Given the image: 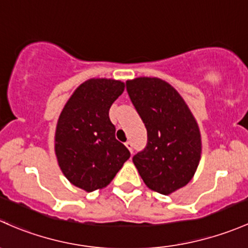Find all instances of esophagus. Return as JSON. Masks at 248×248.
Returning a JSON list of instances; mask_svg holds the SVG:
<instances>
[{
	"mask_svg": "<svg viewBox=\"0 0 248 248\" xmlns=\"http://www.w3.org/2000/svg\"><path fill=\"white\" fill-rule=\"evenodd\" d=\"M125 145H126L127 149H129L130 152L132 153V142H131V141H127L126 143H125Z\"/></svg>",
	"mask_w": 248,
	"mask_h": 248,
	"instance_id": "esophagus-1",
	"label": "esophagus"
}]
</instances>
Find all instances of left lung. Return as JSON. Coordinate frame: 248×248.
Returning <instances> with one entry per match:
<instances>
[{"label":"left lung","instance_id":"obj_1","mask_svg":"<svg viewBox=\"0 0 248 248\" xmlns=\"http://www.w3.org/2000/svg\"><path fill=\"white\" fill-rule=\"evenodd\" d=\"M126 91L148 135L147 147L132 161L150 190L170 195L190 183L200 165L197 122L177 89L161 78L127 80Z\"/></svg>","mask_w":248,"mask_h":248}]
</instances>
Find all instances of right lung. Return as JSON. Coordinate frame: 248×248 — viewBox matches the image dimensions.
I'll return each instance as SVG.
<instances>
[{
	"instance_id": "add662e5",
	"label": "right lung",
	"mask_w": 248,
	"mask_h": 248,
	"mask_svg": "<svg viewBox=\"0 0 248 248\" xmlns=\"http://www.w3.org/2000/svg\"><path fill=\"white\" fill-rule=\"evenodd\" d=\"M124 89L119 80L89 78L74 91L58 118V166L73 185L86 192L106 187L130 157L108 117L109 107Z\"/></svg>"
}]
</instances>
